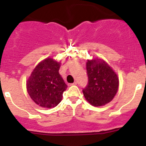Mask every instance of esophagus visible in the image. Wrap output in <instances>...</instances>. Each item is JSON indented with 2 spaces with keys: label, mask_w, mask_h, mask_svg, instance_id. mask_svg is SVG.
<instances>
[{
  "label": "esophagus",
  "mask_w": 146,
  "mask_h": 146,
  "mask_svg": "<svg viewBox=\"0 0 146 146\" xmlns=\"http://www.w3.org/2000/svg\"><path fill=\"white\" fill-rule=\"evenodd\" d=\"M77 85V82H74L73 83L69 84V85Z\"/></svg>",
  "instance_id": "esophagus-1"
}]
</instances>
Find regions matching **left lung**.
I'll list each match as a JSON object with an SVG mask.
<instances>
[{"instance_id": "left-lung-1", "label": "left lung", "mask_w": 146, "mask_h": 146, "mask_svg": "<svg viewBox=\"0 0 146 146\" xmlns=\"http://www.w3.org/2000/svg\"><path fill=\"white\" fill-rule=\"evenodd\" d=\"M86 69L88 82L82 89L86 100L95 107L111 102L118 90L117 74L103 60L88 61Z\"/></svg>"}]
</instances>
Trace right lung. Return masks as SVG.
I'll return each mask as SVG.
<instances>
[{
	"mask_svg": "<svg viewBox=\"0 0 146 146\" xmlns=\"http://www.w3.org/2000/svg\"><path fill=\"white\" fill-rule=\"evenodd\" d=\"M59 68V63L48 58L36 66L28 79V93L40 107H55L62 100L67 85L58 73Z\"/></svg>",
	"mask_w": 146,
	"mask_h": 146,
	"instance_id": "1",
	"label": "right lung"
}]
</instances>
